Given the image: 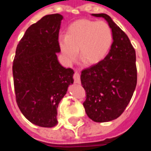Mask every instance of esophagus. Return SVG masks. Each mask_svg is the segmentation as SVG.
Returning a JSON list of instances; mask_svg holds the SVG:
<instances>
[{"mask_svg":"<svg viewBox=\"0 0 151 151\" xmlns=\"http://www.w3.org/2000/svg\"><path fill=\"white\" fill-rule=\"evenodd\" d=\"M73 79H74V82L75 83L80 84L81 83V80H80V74L78 73H74L73 74Z\"/></svg>","mask_w":151,"mask_h":151,"instance_id":"esophagus-1","label":"esophagus"}]
</instances>
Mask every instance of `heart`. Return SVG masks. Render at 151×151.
Listing matches in <instances>:
<instances>
[{
	"instance_id": "heart-1",
	"label": "heart",
	"mask_w": 151,
	"mask_h": 151,
	"mask_svg": "<svg viewBox=\"0 0 151 151\" xmlns=\"http://www.w3.org/2000/svg\"><path fill=\"white\" fill-rule=\"evenodd\" d=\"M58 43L66 63L78 54L89 64H96L107 55L113 43V32L104 21L80 19L72 24L67 34L59 36Z\"/></svg>"
}]
</instances>
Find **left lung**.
Listing matches in <instances>:
<instances>
[{
	"label": "left lung",
	"mask_w": 151,
	"mask_h": 151,
	"mask_svg": "<svg viewBox=\"0 0 151 151\" xmlns=\"http://www.w3.org/2000/svg\"><path fill=\"white\" fill-rule=\"evenodd\" d=\"M91 15L108 22L113 43L104 60L82 71L81 83L86 94L83 106L91 119L105 123L119 118L132 97L137 81L136 51L126 33L108 14Z\"/></svg>",
	"instance_id": "left-lung-1"
}]
</instances>
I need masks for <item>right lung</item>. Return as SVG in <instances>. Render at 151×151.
Wrapping results in <instances>:
<instances>
[{
	"label": "right lung",
	"mask_w": 151,
	"mask_h": 151,
	"mask_svg": "<svg viewBox=\"0 0 151 151\" xmlns=\"http://www.w3.org/2000/svg\"><path fill=\"white\" fill-rule=\"evenodd\" d=\"M63 16L48 14L26 30L13 62L16 102L24 117L39 127L58 123L57 108L73 83V70L58 60V43Z\"/></svg>",
	"instance_id": "add662e5"
}]
</instances>
